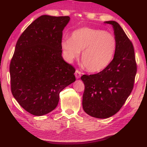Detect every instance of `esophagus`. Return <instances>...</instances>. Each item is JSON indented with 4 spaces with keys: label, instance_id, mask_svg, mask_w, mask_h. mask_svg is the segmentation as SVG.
Masks as SVG:
<instances>
[{
    "label": "esophagus",
    "instance_id": "obj_1",
    "mask_svg": "<svg viewBox=\"0 0 147 147\" xmlns=\"http://www.w3.org/2000/svg\"><path fill=\"white\" fill-rule=\"evenodd\" d=\"M75 76H76V78H77V79H78V78H80V77H81L82 73L79 71V70H76L75 72Z\"/></svg>",
    "mask_w": 147,
    "mask_h": 147
}]
</instances>
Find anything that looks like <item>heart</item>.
<instances>
[{"label": "heart", "mask_w": 147, "mask_h": 147, "mask_svg": "<svg viewBox=\"0 0 147 147\" xmlns=\"http://www.w3.org/2000/svg\"><path fill=\"white\" fill-rule=\"evenodd\" d=\"M61 48L68 59L80 55L86 69L91 72L102 71L114 59L117 47L116 37L102 29L82 27L72 32L71 37L61 41Z\"/></svg>", "instance_id": "obj_1"}]
</instances>
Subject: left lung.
I'll use <instances>...</instances> for the list:
<instances>
[{
    "label": "left lung",
    "instance_id": "obj_1",
    "mask_svg": "<svg viewBox=\"0 0 147 147\" xmlns=\"http://www.w3.org/2000/svg\"><path fill=\"white\" fill-rule=\"evenodd\" d=\"M114 29L117 47L110 65L102 71L83 75L82 106L92 117L107 118L119 111L133 89L136 74L134 47L117 22L106 21Z\"/></svg>",
    "mask_w": 147,
    "mask_h": 147
}]
</instances>
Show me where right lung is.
<instances>
[{"mask_svg": "<svg viewBox=\"0 0 147 147\" xmlns=\"http://www.w3.org/2000/svg\"><path fill=\"white\" fill-rule=\"evenodd\" d=\"M69 17L42 15L16 44L10 64L13 96L22 108L43 116L57 107L59 93L76 81V69L61 56L63 30Z\"/></svg>", "mask_w": 147, "mask_h": 147, "instance_id": "obj_1", "label": "right lung"}]
</instances>
